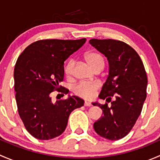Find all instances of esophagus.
<instances>
[{
    "label": "esophagus",
    "mask_w": 160,
    "mask_h": 160,
    "mask_svg": "<svg viewBox=\"0 0 160 160\" xmlns=\"http://www.w3.org/2000/svg\"><path fill=\"white\" fill-rule=\"evenodd\" d=\"M84 106H86V107H90V106H92V104L90 102H89V101H85Z\"/></svg>",
    "instance_id": "obj_1"
}]
</instances>
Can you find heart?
Wrapping results in <instances>:
<instances>
[{"instance_id": "heart-1", "label": "heart", "mask_w": 160, "mask_h": 160, "mask_svg": "<svg viewBox=\"0 0 160 160\" xmlns=\"http://www.w3.org/2000/svg\"><path fill=\"white\" fill-rule=\"evenodd\" d=\"M87 62L94 70L102 69L104 66V59L101 54L96 52H90L84 56ZM75 62L73 59H70L64 66V73L67 77H71L73 73ZM99 83H89V82H80L73 88V92L76 95L83 98H92L96 91L99 89Z\"/></svg>"}]
</instances>
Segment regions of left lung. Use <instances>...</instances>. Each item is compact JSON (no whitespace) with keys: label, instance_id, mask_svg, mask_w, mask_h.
<instances>
[{"label":"left lung","instance_id":"left-lung-1","mask_svg":"<svg viewBox=\"0 0 160 160\" xmlns=\"http://www.w3.org/2000/svg\"><path fill=\"white\" fill-rule=\"evenodd\" d=\"M89 42L108 60V76L99 98L111 104L93 103L104 114L93 128L103 138L118 140L129 133L141 114L146 98V70L136 51L124 42L92 38Z\"/></svg>","mask_w":160,"mask_h":160}]
</instances>
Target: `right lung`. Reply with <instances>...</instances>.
<instances>
[{"label": "right lung", "instance_id": "right-lung-1", "mask_svg": "<svg viewBox=\"0 0 160 160\" xmlns=\"http://www.w3.org/2000/svg\"><path fill=\"white\" fill-rule=\"evenodd\" d=\"M86 38L43 39L29 45L18 56L14 67V90L19 116L25 128L35 138L49 140L67 128L69 116L84 101L77 96L52 101L55 90L67 94L59 86L63 80L64 61L77 51Z\"/></svg>", "mask_w": 160, "mask_h": 160}]
</instances>
